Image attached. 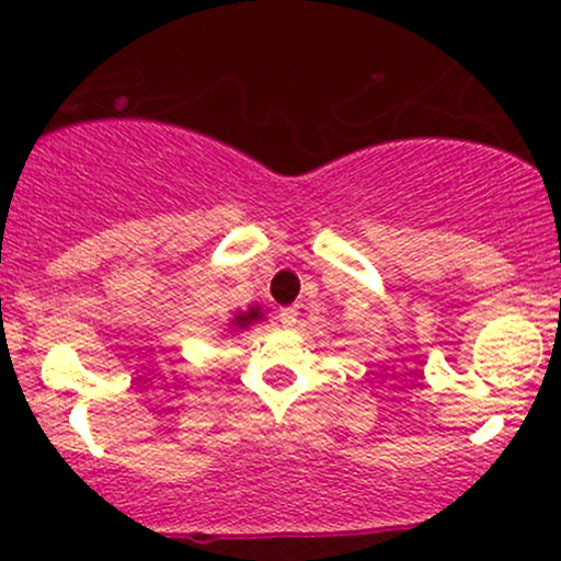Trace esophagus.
I'll return each mask as SVG.
<instances>
[{
  "label": "esophagus",
  "instance_id": "1",
  "mask_svg": "<svg viewBox=\"0 0 561 561\" xmlns=\"http://www.w3.org/2000/svg\"><path fill=\"white\" fill-rule=\"evenodd\" d=\"M279 321L285 327H295L298 324V308H282L279 311Z\"/></svg>",
  "mask_w": 561,
  "mask_h": 561
}]
</instances>
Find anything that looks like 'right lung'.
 <instances>
[{
    "label": "right lung",
    "instance_id": "1",
    "mask_svg": "<svg viewBox=\"0 0 561 561\" xmlns=\"http://www.w3.org/2000/svg\"><path fill=\"white\" fill-rule=\"evenodd\" d=\"M255 319H261V308H250L248 313H240V317L234 319V324L237 327H248L250 321H255Z\"/></svg>",
    "mask_w": 561,
    "mask_h": 561
}]
</instances>
